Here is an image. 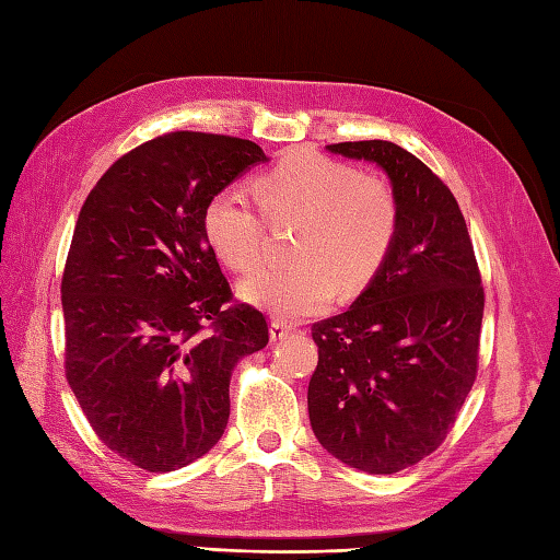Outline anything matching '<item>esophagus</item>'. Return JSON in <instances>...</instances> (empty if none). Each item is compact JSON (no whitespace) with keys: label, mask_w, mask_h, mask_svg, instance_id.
Listing matches in <instances>:
<instances>
[{"label":"esophagus","mask_w":560,"mask_h":560,"mask_svg":"<svg viewBox=\"0 0 560 560\" xmlns=\"http://www.w3.org/2000/svg\"><path fill=\"white\" fill-rule=\"evenodd\" d=\"M291 331H293V325L283 323V319H271L269 335H271V339H273V341H281V339H287V337L291 335Z\"/></svg>","instance_id":"1"}]
</instances>
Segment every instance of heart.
Listing matches in <instances>:
<instances>
[{"label": "heart", "mask_w": 560, "mask_h": 560, "mask_svg": "<svg viewBox=\"0 0 560 560\" xmlns=\"http://www.w3.org/2000/svg\"><path fill=\"white\" fill-rule=\"evenodd\" d=\"M255 197L273 225L301 223L293 241L299 265L261 267L241 287L245 301L283 319L325 311L337 281L347 291L365 287L399 233L395 189L323 153H287L255 177ZM264 218L235 189H221L207 201L205 235L231 271L259 265L267 237Z\"/></svg>", "instance_id": "1"}]
</instances>
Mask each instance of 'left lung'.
Wrapping results in <instances>:
<instances>
[{"mask_svg":"<svg viewBox=\"0 0 560 560\" xmlns=\"http://www.w3.org/2000/svg\"><path fill=\"white\" fill-rule=\"evenodd\" d=\"M331 153L377 163L399 199L385 265L347 313L319 319L307 385L313 433L329 455L395 474L431 455L479 371L481 271L455 195L392 141H341Z\"/></svg>","mask_w":560,"mask_h":560,"instance_id":"obj_1","label":"left lung"}]
</instances>
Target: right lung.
<instances>
[{"mask_svg":"<svg viewBox=\"0 0 560 560\" xmlns=\"http://www.w3.org/2000/svg\"><path fill=\"white\" fill-rule=\"evenodd\" d=\"M259 161L249 139L171 132L117 159L79 211L62 273L65 375L96 435L139 469L207 455L229 423L233 368L269 341L201 225L207 201Z\"/></svg>","mask_w":560,"mask_h":560,"instance_id":"1","label":"right lung"}]
</instances>
